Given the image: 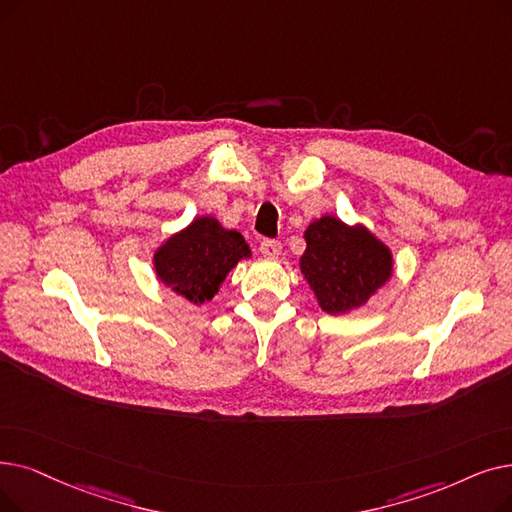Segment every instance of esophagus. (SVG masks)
<instances>
[{
	"instance_id": "1",
	"label": "esophagus",
	"mask_w": 512,
	"mask_h": 512,
	"mask_svg": "<svg viewBox=\"0 0 512 512\" xmlns=\"http://www.w3.org/2000/svg\"><path fill=\"white\" fill-rule=\"evenodd\" d=\"M259 251H261V255H263V257L276 259V257L280 255L282 247H280V242H278V240H274V238H263V240H261V244H259Z\"/></svg>"
}]
</instances>
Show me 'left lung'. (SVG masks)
Segmentation results:
<instances>
[{
	"instance_id": "left-lung-1",
	"label": "left lung",
	"mask_w": 512,
	"mask_h": 512,
	"mask_svg": "<svg viewBox=\"0 0 512 512\" xmlns=\"http://www.w3.org/2000/svg\"><path fill=\"white\" fill-rule=\"evenodd\" d=\"M305 242L301 272L328 314L364 305L391 276L389 249L362 226L324 215L305 230Z\"/></svg>"
}]
</instances>
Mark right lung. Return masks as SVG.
Wrapping results in <instances>:
<instances>
[{
	"mask_svg": "<svg viewBox=\"0 0 512 512\" xmlns=\"http://www.w3.org/2000/svg\"><path fill=\"white\" fill-rule=\"evenodd\" d=\"M249 255V244L238 232L221 228L213 217H201L163 244L154 255V268L161 282L201 305L213 299L228 272Z\"/></svg>",
	"mask_w": 512,
	"mask_h": 512,
	"instance_id": "1",
	"label": "right lung"
}]
</instances>
